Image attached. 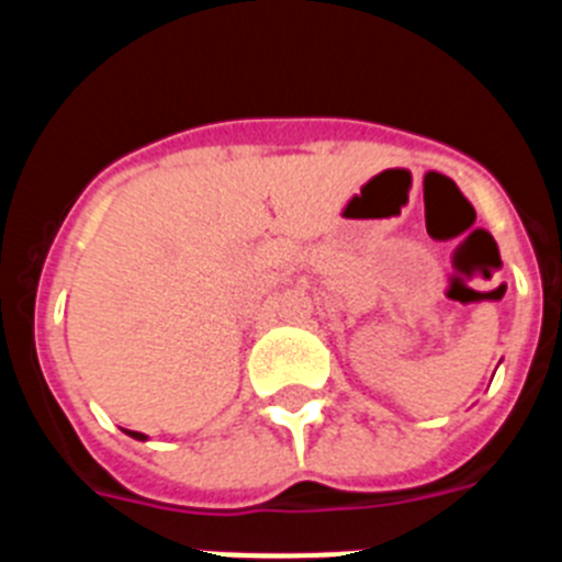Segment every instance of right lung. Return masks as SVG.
Returning <instances> with one entry per match:
<instances>
[{
	"mask_svg": "<svg viewBox=\"0 0 562 562\" xmlns=\"http://www.w3.org/2000/svg\"><path fill=\"white\" fill-rule=\"evenodd\" d=\"M128 436H134V439H146V436L137 434V430H128Z\"/></svg>",
	"mask_w": 562,
	"mask_h": 562,
	"instance_id": "right-lung-1",
	"label": "right lung"
}]
</instances>
